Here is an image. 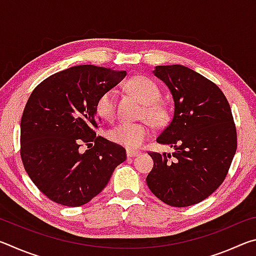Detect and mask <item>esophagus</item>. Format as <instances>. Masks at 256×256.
<instances>
[{
    "label": "esophagus",
    "instance_id": "34e87169",
    "mask_svg": "<svg viewBox=\"0 0 256 256\" xmlns=\"http://www.w3.org/2000/svg\"><path fill=\"white\" fill-rule=\"evenodd\" d=\"M140 154L138 152V151H134V150H128L126 151V156H128V158H134V157H136V156Z\"/></svg>",
    "mask_w": 256,
    "mask_h": 256
}]
</instances>
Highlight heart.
<instances>
[{
	"instance_id": "heart-1",
	"label": "heart",
	"mask_w": 256,
	"mask_h": 256,
	"mask_svg": "<svg viewBox=\"0 0 256 256\" xmlns=\"http://www.w3.org/2000/svg\"><path fill=\"white\" fill-rule=\"evenodd\" d=\"M128 89L144 102L142 116L154 125H162L168 118L167 108L160 102V89L154 80L144 76H133L128 82ZM96 112L102 120H114L116 118V90L107 89L96 102ZM150 136V130L144 123L123 122L108 131V138L114 144L124 148L138 149Z\"/></svg>"
}]
</instances>
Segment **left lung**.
<instances>
[{
  "label": "left lung",
  "instance_id": "1",
  "mask_svg": "<svg viewBox=\"0 0 256 256\" xmlns=\"http://www.w3.org/2000/svg\"><path fill=\"white\" fill-rule=\"evenodd\" d=\"M154 73L170 88L175 105L172 122L157 142L175 152H148L154 168L146 184L168 206L196 204L222 184L235 156L230 106L218 86L184 66H159Z\"/></svg>",
  "mask_w": 256,
  "mask_h": 256
}]
</instances>
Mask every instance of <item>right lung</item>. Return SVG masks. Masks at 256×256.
Returning <instances> with one entry per match:
<instances>
[{
    "label": "right lung",
    "instance_id": "1",
    "mask_svg": "<svg viewBox=\"0 0 256 256\" xmlns=\"http://www.w3.org/2000/svg\"><path fill=\"white\" fill-rule=\"evenodd\" d=\"M126 76L96 66L52 74L30 94L20 124V156L30 180L53 202L80 206L102 192L126 151L97 136L96 102ZM88 145L84 153L80 146Z\"/></svg>",
    "mask_w": 256,
    "mask_h": 256
}]
</instances>
